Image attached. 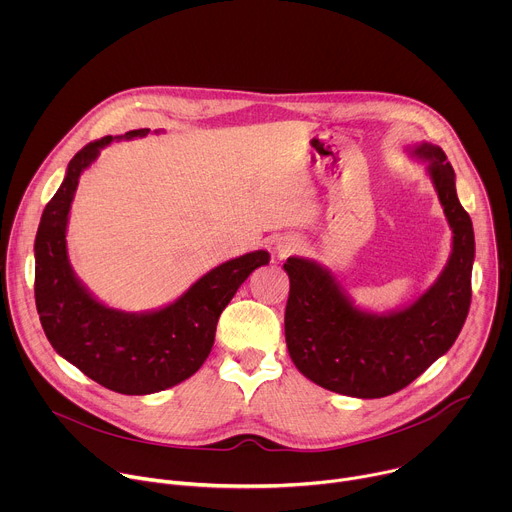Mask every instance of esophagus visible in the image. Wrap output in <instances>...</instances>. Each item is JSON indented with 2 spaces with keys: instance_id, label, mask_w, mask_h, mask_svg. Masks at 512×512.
<instances>
[{
  "instance_id": "34e87169",
  "label": "esophagus",
  "mask_w": 512,
  "mask_h": 512,
  "mask_svg": "<svg viewBox=\"0 0 512 512\" xmlns=\"http://www.w3.org/2000/svg\"><path fill=\"white\" fill-rule=\"evenodd\" d=\"M300 249V243L296 241V239H281L277 245H275V253H277V257H281V259H285L287 255H291L294 251H298Z\"/></svg>"
}]
</instances>
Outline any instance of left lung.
Here are the masks:
<instances>
[{
    "instance_id": "1",
    "label": "left lung",
    "mask_w": 512,
    "mask_h": 512,
    "mask_svg": "<svg viewBox=\"0 0 512 512\" xmlns=\"http://www.w3.org/2000/svg\"><path fill=\"white\" fill-rule=\"evenodd\" d=\"M407 152L425 164L452 229L446 267L413 304L385 314L360 310L328 267L306 257L283 263L289 356L304 377L340 395L379 399L401 391L452 348L470 310L474 229L454 168L427 141Z\"/></svg>"
}]
</instances>
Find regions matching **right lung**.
<instances>
[{
    "label": "right lung",
    "mask_w": 512,
    "mask_h": 512,
    "mask_svg": "<svg viewBox=\"0 0 512 512\" xmlns=\"http://www.w3.org/2000/svg\"><path fill=\"white\" fill-rule=\"evenodd\" d=\"M150 129L107 135L68 162L46 204L34 243L36 310L52 348L95 383L121 395H152L192 377L208 358L216 322L267 251H253L210 269L172 304L123 312L99 302L72 271L66 227L81 174L111 141L145 137Z\"/></svg>",
    "instance_id": "1"
}]
</instances>
